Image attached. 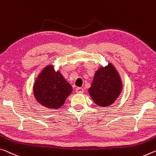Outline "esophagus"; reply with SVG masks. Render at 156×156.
Returning <instances> with one entry per match:
<instances>
[{
	"label": "esophagus",
	"instance_id": "1",
	"mask_svg": "<svg viewBox=\"0 0 156 156\" xmlns=\"http://www.w3.org/2000/svg\"><path fill=\"white\" fill-rule=\"evenodd\" d=\"M76 92L78 94H83L84 92V90L81 87H78V88H76Z\"/></svg>",
	"mask_w": 156,
	"mask_h": 156
}]
</instances>
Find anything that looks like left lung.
Listing matches in <instances>:
<instances>
[{
  "mask_svg": "<svg viewBox=\"0 0 156 156\" xmlns=\"http://www.w3.org/2000/svg\"><path fill=\"white\" fill-rule=\"evenodd\" d=\"M123 87L122 79L111 63L96 71L89 94L96 105L107 107L117 100Z\"/></svg>",
  "mask_w": 156,
  "mask_h": 156,
  "instance_id": "8db88e82",
  "label": "left lung"
}]
</instances>
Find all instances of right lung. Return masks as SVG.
<instances>
[{
    "label": "right lung",
    "instance_id": "1",
    "mask_svg": "<svg viewBox=\"0 0 156 156\" xmlns=\"http://www.w3.org/2000/svg\"><path fill=\"white\" fill-rule=\"evenodd\" d=\"M72 92V87L60 71L48 65L37 78L33 86L34 98L41 105L50 109H58Z\"/></svg>",
    "mask_w": 156,
    "mask_h": 156
}]
</instances>
